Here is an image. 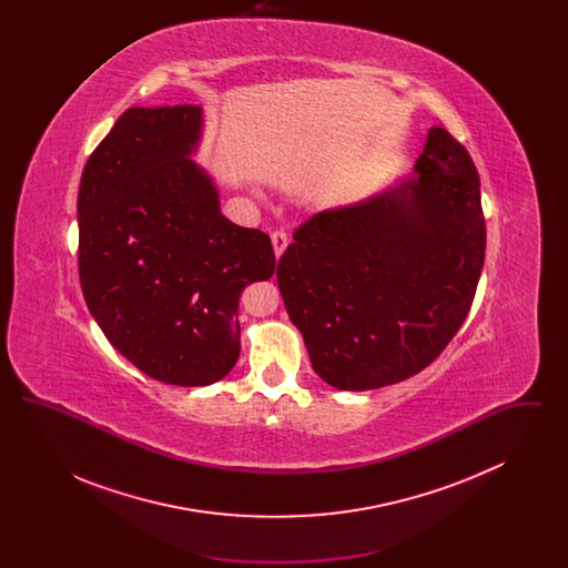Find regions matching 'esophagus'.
Returning a JSON list of instances; mask_svg holds the SVG:
<instances>
[{
	"label": "esophagus",
	"mask_w": 568,
	"mask_h": 568,
	"mask_svg": "<svg viewBox=\"0 0 568 568\" xmlns=\"http://www.w3.org/2000/svg\"><path fill=\"white\" fill-rule=\"evenodd\" d=\"M287 244H290V236H287V232H283V230L272 232V246H274V255H276V257H281V255H283V251L287 248Z\"/></svg>",
	"instance_id": "1"
}]
</instances>
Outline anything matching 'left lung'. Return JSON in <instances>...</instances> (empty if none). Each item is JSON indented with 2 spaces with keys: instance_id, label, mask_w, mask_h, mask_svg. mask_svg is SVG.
Instances as JSON below:
<instances>
[{
  "instance_id": "1",
  "label": "left lung",
  "mask_w": 568,
  "mask_h": 568,
  "mask_svg": "<svg viewBox=\"0 0 568 568\" xmlns=\"http://www.w3.org/2000/svg\"><path fill=\"white\" fill-rule=\"evenodd\" d=\"M415 176L320 213L276 266L315 373L338 389L400 383L430 366L464 324L486 260L479 174L433 128Z\"/></svg>"
}]
</instances>
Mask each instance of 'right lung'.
I'll return each instance as SVG.
<instances>
[{
    "mask_svg": "<svg viewBox=\"0 0 568 568\" xmlns=\"http://www.w3.org/2000/svg\"><path fill=\"white\" fill-rule=\"evenodd\" d=\"M200 106L125 110L79 187L82 296L112 347L144 375L197 387L241 355L239 302L274 274L271 236L221 215L190 155Z\"/></svg>",
    "mask_w": 568,
    "mask_h": 568,
    "instance_id": "right-lung-1",
    "label": "right lung"
}]
</instances>
